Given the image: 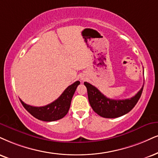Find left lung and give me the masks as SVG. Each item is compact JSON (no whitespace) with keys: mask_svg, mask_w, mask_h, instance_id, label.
<instances>
[{"mask_svg":"<svg viewBox=\"0 0 158 158\" xmlns=\"http://www.w3.org/2000/svg\"><path fill=\"white\" fill-rule=\"evenodd\" d=\"M88 91V98L93 110L104 118H117L133 109L141 96L143 85L135 96L125 100H112L102 94L96 87L84 82Z\"/></svg>","mask_w":158,"mask_h":158,"instance_id":"left-lung-1","label":"left lung"}]
</instances>
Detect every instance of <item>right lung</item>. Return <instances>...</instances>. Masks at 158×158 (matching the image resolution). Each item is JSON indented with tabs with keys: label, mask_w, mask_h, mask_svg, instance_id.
<instances>
[{
	"label": "right lung",
	"mask_w": 158,
	"mask_h": 158,
	"mask_svg": "<svg viewBox=\"0 0 158 158\" xmlns=\"http://www.w3.org/2000/svg\"><path fill=\"white\" fill-rule=\"evenodd\" d=\"M80 81H76L69 85L57 100L45 106L34 107L25 104L20 100L23 107L38 119L44 122H53L61 119L67 115L71 105V101Z\"/></svg>",
	"instance_id": "1"
}]
</instances>
